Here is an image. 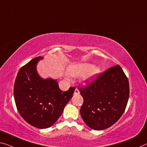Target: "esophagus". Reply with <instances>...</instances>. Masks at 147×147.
I'll return each mask as SVG.
<instances>
[{
  "mask_svg": "<svg viewBox=\"0 0 147 147\" xmlns=\"http://www.w3.org/2000/svg\"><path fill=\"white\" fill-rule=\"evenodd\" d=\"M79 94H80V92H79V90L77 89V88H76L75 90H74V94L78 95Z\"/></svg>",
  "mask_w": 147,
  "mask_h": 147,
  "instance_id": "34e87169",
  "label": "esophagus"
}]
</instances>
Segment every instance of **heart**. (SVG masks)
Returning a JSON list of instances; mask_svg holds the SVG:
<instances>
[{
	"label": "heart",
	"instance_id": "heart-1",
	"mask_svg": "<svg viewBox=\"0 0 147 147\" xmlns=\"http://www.w3.org/2000/svg\"><path fill=\"white\" fill-rule=\"evenodd\" d=\"M94 65L90 63H82L71 66L69 68V73L73 76H83L84 80H90L99 73V69H94Z\"/></svg>",
	"mask_w": 147,
	"mask_h": 147
}]
</instances>
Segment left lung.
Here are the masks:
<instances>
[{"label":"left lung","mask_w":147,"mask_h":147,"mask_svg":"<svg viewBox=\"0 0 147 147\" xmlns=\"http://www.w3.org/2000/svg\"><path fill=\"white\" fill-rule=\"evenodd\" d=\"M88 81L86 80V86L78 88L84 99L81 116L92 129H107L124 113L129 95V81L118 65Z\"/></svg>","instance_id":"8db88e82"}]
</instances>
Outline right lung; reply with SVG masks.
Listing matches in <instances>:
<instances>
[{"label":"right lung","mask_w":147,"mask_h":147,"mask_svg":"<svg viewBox=\"0 0 147 147\" xmlns=\"http://www.w3.org/2000/svg\"><path fill=\"white\" fill-rule=\"evenodd\" d=\"M42 58L36 57L21 67L13 86V96L23 119L32 126L44 129L52 126L61 115L75 88L63 92L56 80L41 78L36 65Z\"/></svg>","instance_id":"right-lung-1"}]
</instances>
